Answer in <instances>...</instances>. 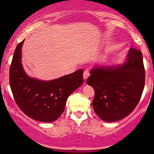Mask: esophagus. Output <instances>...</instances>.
Masks as SVG:
<instances>
[{"label": "esophagus", "instance_id": "34e87169", "mask_svg": "<svg viewBox=\"0 0 154 154\" xmlns=\"http://www.w3.org/2000/svg\"><path fill=\"white\" fill-rule=\"evenodd\" d=\"M90 76V72L88 69H85L84 71V73H83V78L84 79H87L88 77Z\"/></svg>", "mask_w": 154, "mask_h": 154}]
</instances>
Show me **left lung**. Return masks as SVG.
<instances>
[{
  "label": "left lung",
  "instance_id": "1",
  "mask_svg": "<svg viewBox=\"0 0 154 154\" xmlns=\"http://www.w3.org/2000/svg\"><path fill=\"white\" fill-rule=\"evenodd\" d=\"M91 74L87 83L95 91L93 106L100 119L115 122L132 113L145 86L146 72L140 51L131 48L122 65L95 67Z\"/></svg>",
  "mask_w": 154,
  "mask_h": 154
}]
</instances>
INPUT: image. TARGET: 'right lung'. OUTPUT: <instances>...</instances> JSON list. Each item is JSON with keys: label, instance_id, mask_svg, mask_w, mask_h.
I'll return each mask as SVG.
<instances>
[{"label": "right lung", "instance_id": "add662e5", "mask_svg": "<svg viewBox=\"0 0 154 154\" xmlns=\"http://www.w3.org/2000/svg\"><path fill=\"white\" fill-rule=\"evenodd\" d=\"M24 40L16 48L10 66L9 83L16 103L26 116L37 121L52 122L64 111L68 97L83 83V70L51 81L31 78L21 61Z\"/></svg>", "mask_w": 154, "mask_h": 154}]
</instances>
